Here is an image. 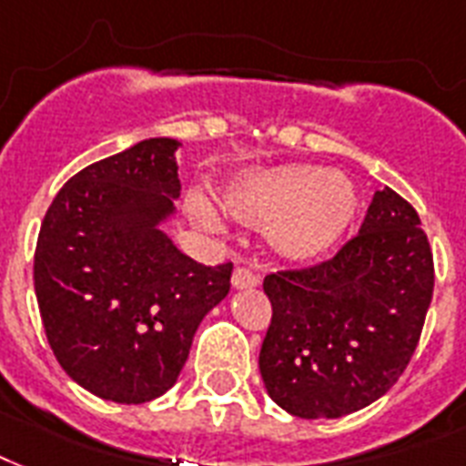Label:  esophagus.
<instances>
[{
    "mask_svg": "<svg viewBox=\"0 0 466 466\" xmlns=\"http://www.w3.org/2000/svg\"><path fill=\"white\" fill-rule=\"evenodd\" d=\"M259 284V274L252 272L250 267H238L233 272V289H252Z\"/></svg>",
    "mask_w": 466,
    "mask_h": 466,
    "instance_id": "34e87169",
    "label": "esophagus"
}]
</instances>
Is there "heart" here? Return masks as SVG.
<instances>
[{"mask_svg":"<svg viewBox=\"0 0 466 466\" xmlns=\"http://www.w3.org/2000/svg\"><path fill=\"white\" fill-rule=\"evenodd\" d=\"M226 214L250 228H272V245L294 262L328 252L355 221V184L319 165H284L243 177L226 192Z\"/></svg>","mask_w":466,"mask_h":466,"instance_id":"heart-1","label":"heart"}]
</instances>
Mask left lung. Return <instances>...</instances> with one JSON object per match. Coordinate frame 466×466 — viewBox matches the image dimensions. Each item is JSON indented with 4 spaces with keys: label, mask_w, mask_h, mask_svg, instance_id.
<instances>
[{
    "label": "left lung",
    "mask_w": 466,
    "mask_h": 466,
    "mask_svg": "<svg viewBox=\"0 0 466 466\" xmlns=\"http://www.w3.org/2000/svg\"><path fill=\"white\" fill-rule=\"evenodd\" d=\"M435 267L416 208L384 187L333 258L267 274L259 374L299 418H340L394 387L420 340Z\"/></svg>",
    "instance_id": "obj_1"
}]
</instances>
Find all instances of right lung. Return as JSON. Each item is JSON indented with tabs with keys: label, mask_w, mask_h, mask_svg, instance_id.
<instances>
[{
	"label": "right lung",
	"mask_w": 466,
	"mask_h": 466,
	"mask_svg": "<svg viewBox=\"0 0 466 466\" xmlns=\"http://www.w3.org/2000/svg\"><path fill=\"white\" fill-rule=\"evenodd\" d=\"M175 138H147L79 169L41 223L34 284L50 350L79 387L146 403L179 377L201 319L230 289L160 230L179 197Z\"/></svg>",
	"instance_id": "add662e5"
}]
</instances>
